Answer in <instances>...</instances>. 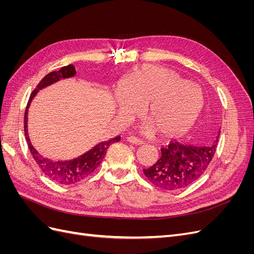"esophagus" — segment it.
I'll return each mask as SVG.
<instances>
[{"label":"esophagus","instance_id":"34e87169","mask_svg":"<svg viewBox=\"0 0 254 254\" xmlns=\"http://www.w3.org/2000/svg\"><path fill=\"white\" fill-rule=\"evenodd\" d=\"M127 141L129 143L134 144V145H142L144 143L143 140L139 139V137H136V136H129V137H127Z\"/></svg>","mask_w":254,"mask_h":254}]
</instances>
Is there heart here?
I'll use <instances>...</instances> for the list:
<instances>
[{
	"instance_id": "1",
	"label": "heart",
	"mask_w": 254,
	"mask_h": 254,
	"mask_svg": "<svg viewBox=\"0 0 254 254\" xmlns=\"http://www.w3.org/2000/svg\"><path fill=\"white\" fill-rule=\"evenodd\" d=\"M120 114L131 117L146 105L145 129L162 136H178L194 125L204 106L201 89L161 66L144 65L115 90Z\"/></svg>"
}]
</instances>
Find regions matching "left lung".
Returning <instances> with one entry per match:
<instances>
[{"label":"left lung","mask_w":254,"mask_h":254,"mask_svg":"<svg viewBox=\"0 0 254 254\" xmlns=\"http://www.w3.org/2000/svg\"><path fill=\"white\" fill-rule=\"evenodd\" d=\"M218 135L207 146L184 145L172 142L161 148V157L144 175L153 186L165 190H177L190 186L206 171L216 151Z\"/></svg>","instance_id":"1"}]
</instances>
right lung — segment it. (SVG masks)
Returning a JSON list of instances; mask_svg holds the SVG:
<instances>
[{
  "label": "right lung",
  "instance_id": "1",
  "mask_svg": "<svg viewBox=\"0 0 254 254\" xmlns=\"http://www.w3.org/2000/svg\"><path fill=\"white\" fill-rule=\"evenodd\" d=\"M76 75L75 67L72 64H68L66 66H63L59 71H54L49 73L47 76H44L43 79L38 83L36 89L33 91V93L30 94L29 101L27 103V107L25 110L24 115V132L26 142L28 145V148L30 150V153L34 158V160L39 165L40 170L42 173L48 176L49 178L53 181H55L59 184H64V186H71V184L78 183L93 173L96 167L101 164L103 161L107 149L109 148V146L113 143H117L121 140V136L118 135L108 141H104L96 144L93 148H91L87 152L82 153L81 156L72 159V160H51L49 158H45L41 156L39 152L36 150V148L30 143L29 136H28V130H27V113L28 108L30 106V103L34 99V97L37 95L38 91L47 88L51 84L59 81L60 79L71 78Z\"/></svg>",
  "mask_w": 254,
  "mask_h": 254
}]
</instances>
